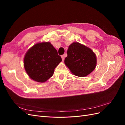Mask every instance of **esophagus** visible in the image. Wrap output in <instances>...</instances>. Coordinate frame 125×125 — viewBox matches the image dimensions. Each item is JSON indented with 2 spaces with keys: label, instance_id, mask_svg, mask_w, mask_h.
<instances>
[{
  "label": "esophagus",
  "instance_id": "esophagus-1",
  "mask_svg": "<svg viewBox=\"0 0 125 125\" xmlns=\"http://www.w3.org/2000/svg\"><path fill=\"white\" fill-rule=\"evenodd\" d=\"M66 56V54H65V55H63L62 56V60L63 61L64 60H65V56Z\"/></svg>",
  "mask_w": 125,
  "mask_h": 125
}]
</instances>
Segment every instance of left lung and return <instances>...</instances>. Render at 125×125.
Here are the masks:
<instances>
[{"label":"left lung","mask_w":125,"mask_h":125,"mask_svg":"<svg viewBox=\"0 0 125 125\" xmlns=\"http://www.w3.org/2000/svg\"><path fill=\"white\" fill-rule=\"evenodd\" d=\"M65 63L73 74L85 77L95 69L96 55L90 48L80 43L71 44L67 51Z\"/></svg>","instance_id":"8db88e82"}]
</instances>
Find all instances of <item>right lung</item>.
Returning a JSON list of instances; mask_svg holds the SVG:
<instances>
[{"label": "right lung", "mask_w": 125, "mask_h": 125, "mask_svg": "<svg viewBox=\"0 0 125 125\" xmlns=\"http://www.w3.org/2000/svg\"><path fill=\"white\" fill-rule=\"evenodd\" d=\"M62 59L50 42L37 43L26 52L24 67L29 77L37 82H44L54 74Z\"/></svg>", "instance_id": "add662e5"}]
</instances>
